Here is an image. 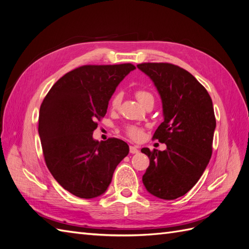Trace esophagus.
I'll list each match as a JSON object with an SVG mask.
<instances>
[{"mask_svg": "<svg viewBox=\"0 0 249 249\" xmlns=\"http://www.w3.org/2000/svg\"><path fill=\"white\" fill-rule=\"evenodd\" d=\"M138 148H139V147L136 146V145H131V146H130V153H131V154H137V153L139 152Z\"/></svg>", "mask_w": 249, "mask_h": 249, "instance_id": "34e87169", "label": "esophagus"}]
</instances>
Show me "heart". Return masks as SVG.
<instances>
[{"label":"heart","instance_id":"b5f03b06","mask_svg":"<svg viewBox=\"0 0 249 249\" xmlns=\"http://www.w3.org/2000/svg\"><path fill=\"white\" fill-rule=\"evenodd\" d=\"M135 95H136L138 101L142 105H144L146 102H148L150 100L154 101L153 93L144 88H138L135 90ZM122 99H123V94L120 91H116L113 93V95L111 96V100H110V106L113 110H115L119 107L120 103H122ZM124 132L127 136L131 137L132 139H136V140L140 139L142 137V134H143V131L141 127L137 126V125H134V124L125 125Z\"/></svg>","mask_w":249,"mask_h":249}]
</instances>
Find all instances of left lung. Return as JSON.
Returning <instances> with one entry per match:
<instances>
[{"label":"left lung","mask_w":249,"mask_h":249,"mask_svg":"<svg viewBox=\"0 0 249 249\" xmlns=\"http://www.w3.org/2000/svg\"><path fill=\"white\" fill-rule=\"evenodd\" d=\"M153 80L163 103L164 122L153 139L165 143L161 150L144 147L149 166L142 177L146 190L172 200L197 183L212 156L216 118L212 99L192 74L171 63H140Z\"/></svg>","instance_id":"obj_1"}]
</instances>
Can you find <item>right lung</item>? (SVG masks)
<instances>
[{
	"instance_id": "obj_1",
	"label": "right lung",
	"mask_w": 249,
	"mask_h": 249,
	"mask_svg": "<svg viewBox=\"0 0 249 249\" xmlns=\"http://www.w3.org/2000/svg\"><path fill=\"white\" fill-rule=\"evenodd\" d=\"M135 69L131 63L77 67L60 78L42 101L38 133L44 161L57 182L80 198L106 191L116 166L129 154L124 141L99 142L92 134L117 85Z\"/></svg>"
}]
</instances>
